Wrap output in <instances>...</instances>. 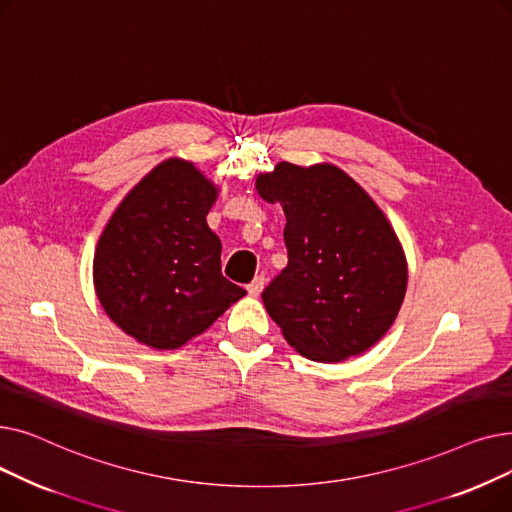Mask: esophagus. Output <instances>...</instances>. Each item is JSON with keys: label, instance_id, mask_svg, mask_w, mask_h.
I'll list each match as a JSON object with an SVG mask.
<instances>
[{"label": "esophagus", "instance_id": "esophagus-1", "mask_svg": "<svg viewBox=\"0 0 512 512\" xmlns=\"http://www.w3.org/2000/svg\"><path fill=\"white\" fill-rule=\"evenodd\" d=\"M263 286H265V276H255V278H253V282L247 286V290H249L251 297H259L261 290H263Z\"/></svg>", "mask_w": 512, "mask_h": 512}]
</instances>
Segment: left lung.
<instances>
[{"label":"left lung","instance_id":"obj_1","mask_svg":"<svg viewBox=\"0 0 512 512\" xmlns=\"http://www.w3.org/2000/svg\"><path fill=\"white\" fill-rule=\"evenodd\" d=\"M255 188L286 215L288 265L261 294L267 313L311 361L365 353L390 330L407 292V259L384 211L332 164L282 161Z\"/></svg>","mask_w":512,"mask_h":512}]
</instances>
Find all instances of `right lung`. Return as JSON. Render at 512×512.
Wrapping results in <instances>:
<instances>
[{
	"mask_svg": "<svg viewBox=\"0 0 512 512\" xmlns=\"http://www.w3.org/2000/svg\"><path fill=\"white\" fill-rule=\"evenodd\" d=\"M218 197L191 161L166 159L118 205L93 259L99 303L139 342L166 351L203 334L247 294L222 276V242L207 226Z\"/></svg>",
	"mask_w": 512,
	"mask_h": 512,
	"instance_id": "add662e5",
	"label": "right lung"
}]
</instances>
